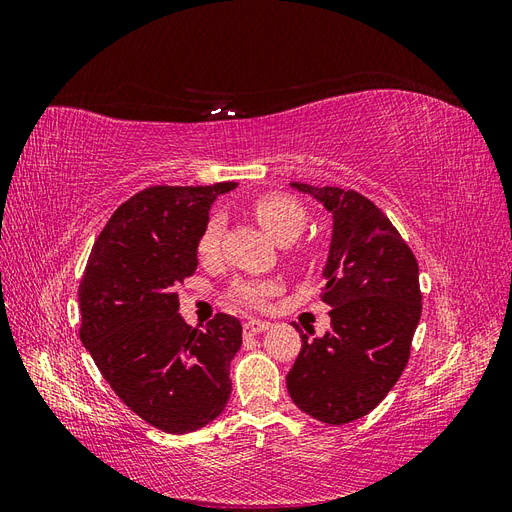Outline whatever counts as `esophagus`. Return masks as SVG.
<instances>
[{"label": "esophagus", "instance_id": "34e87169", "mask_svg": "<svg viewBox=\"0 0 512 512\" xmlns=\"http://www.w3.org/2000/svg\"><path fill=\"white\" fill-rule=\"evenodd\" d=\"M267 329H271V322H267V320H247L245 324H243V333L245 335H258V333H262V331H267Z\"/></svg>", "mask_w": 512, "mask_h": 512}]
</instances>
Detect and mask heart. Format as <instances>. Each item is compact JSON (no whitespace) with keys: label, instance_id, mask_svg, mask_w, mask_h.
I'll return each mask as SVG.
<instances>
[{"label":"heart","instance_id":"1","mask_svg":"<svg viewBox=\"0 0 512 512\" xmlns=\"http://www.w3.org/2000/svg\"><path fill=\"white\" fill-rule=\"evenodd\" d=\"M252 213L260 226L265 228L273 239L288 243L301 235L307 224V211L294 196L282 192H269L258 196L252 203ZM222 220L220 215H211L203 226L196 241V254L200 260H213L220 252ZM275 292L273 284L267 282H237L230 288V299L245 307H262Z\"/></svg>","mask_w":512,"mask_h":512}]
</instances>
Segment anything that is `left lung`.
Segmentation results:
<instances>
[{"label":"left lung","mask_w":512,"mask_h":512,"mask_svg":"<svg viewBox=\"0 0 512 512\" xmlns=\"http://www.w3.org/2000/svg\"><path fill=\"white\" fill-rule=\"evenodd\" d=\"M333 213V239L320 299L333 331L307 338L286 376L305 414L329 425L352 423L386 397L410 359L421 320L418 262L391 220L356 190L294 181Z\"/></svg>","instance_id":"obj_1"}]
</instances>
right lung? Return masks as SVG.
<instances>
[{
    "mask_svg": "<svg viewBox=\"0 0 512 512\" xmlns=\"http://www.w3.org/2000/svg\"><path fill=\"white\" fill-rule=\"evenodd\" d=\"M235 185L136 192L102 228L81 277V342L123 404L166 433L205 427L232 391L241 322L220 312L205 329L190 327L177 314L175 288L198 267L211 203Z\"/></svg>",
    "mask_w": 512,
    "mask_h": 512,
    "instance_id": "right-lung-1",
    "label": "right lung"
}]
</instances>
